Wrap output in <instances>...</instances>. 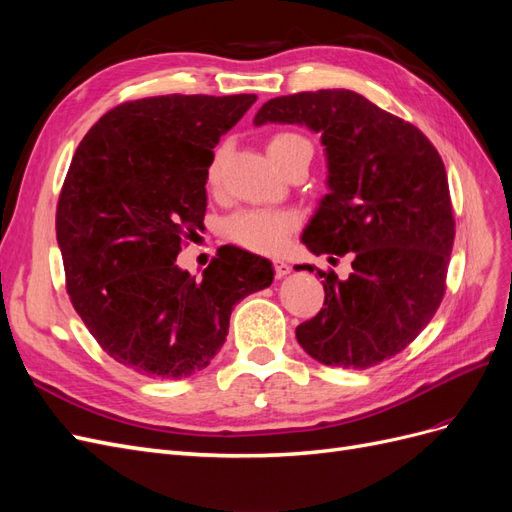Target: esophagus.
I'll list each match as a JSON object with an SVG mask.
<instances>
[{"instance_id":"esophagus-1","label":"esophagus","mask_w":512,"mask_h":512,"mask_svg":"<svg viewBox=\"0 0 512 512\" xmlns=\"http://www.w3.org/2000/svg\"><path fill=\"white\" fill-rule=\"evenodd\" d=\"M273 269H275V277H277V280H282V277H286V275L290 273V267L286 265L284 260H280V258L273 260Z\"/></svg>"}]
</instances>
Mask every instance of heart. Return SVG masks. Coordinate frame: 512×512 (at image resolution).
I'll use <instances>...</instances> for the list:
<instances>
[{
  "label": "heart",
  "instance_id": "b5f03b06",
  "mask_svg": "<svg viewBox=\"0 0 512 512\" xmlns=\"http://www.w3.org/2000/svg\"><path fill=\"white\" fill-rule=\"evenodd\" d=\"M269 156L275 164H282L288 156L299 149H312L303 136L294 132H275L269 138ZM218 164L220 153L209 166V181L218 177ZM297 226V218L286 211H267V209H243L232 213L230 218L224 220L222 232L224 237L241 247H247L252 252H265L275 254L286 245L290 232Z\"/></svg>",
  "mask_w": 512,
  "mask_h": 512
}]
</instances>
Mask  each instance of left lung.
I'll return each instance as SVG.
<instances>
[{"mask_svg":"<svg viewBox=\"0 0 512 512\" xmlns=\"http://www.w3.org/2000/svg\"><path fill=\"white\" fill-rule=\"evenodd\" d=\"M269 121L320 134L329 194L301 241L331 262L352 256L348 280L318 269L324 307L299 324V344L324 365L374 367L412 344L442 303L455 241L444 162L410 121L350 89L273 98L254 117Z\"/></svg>","mask_w":512,"mask_h":512,"instance_id":"8db88e82","label":"left lung"}]
</instances>
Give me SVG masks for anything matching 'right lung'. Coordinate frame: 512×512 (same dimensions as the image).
Instances as JSON below:
<instances>
[{
  "label": "right lung",
  "mask_w": 512,
  "mask_h": 512,
  "mask_svg": "<svg viewBox=\"0 0 512 512\" xmlns=\"http://www.w3.org/2000/svg\"><path fill=\"white\" fill-rule=\"evenodd\" d=\"M256 102L156 96L123 102L76 149L57 203L66 290L100 348L138 374L179 380L205 369L237 301L271 286L273 269L239 247L203 280L177 267L207 211L213 147Z\"/></svg>",
  "instance_id": "add662e5"
}]
</instances>
